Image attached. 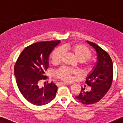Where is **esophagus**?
I'll use <instances>...</instances> for the list:
<instances>
[{
  "mask_svg": "<svg viewBox=\"0 0 123 123\" xmlns=\"http://www.w3.org/2000/svg\"><path fill=\"white\" fill-rule=\"evenodd\" d=\"M59 85H66V84H69V83L67 82H59L58 83Z\"/></svg>",
  "mask_w": 123,
  "mask_h": 123,
  "instance_id": "34e87169",
  "label": "esophagus"
}]
</instances>
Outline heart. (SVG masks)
I'll use <instances>...</instances> for the list:
<instances>
[{
    "instance_id": "1",
    "label": "heart",
    "mask_w": 123,
    "mask_h": 123,
    "mask_svg": "<svg viewBox=\"0 0 123 123\" xmlns=\"http://www.w3.org/2000/svg\"><path fill=\"white\" fill-rule=\"evenodd\" d=\"M69 51L78 60L79 63L84 71L89 73L92 71L95 65L88 58L91 57V53L86 46L81 44L69 46H64L61 49H55L50 55V61L53 65L59 63L63 56V51ZM77 72L66 67H62L55 72V75L58 79L69 81L72 79V74H76Z\"/></svg>"
}]
</instances>
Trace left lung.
Segmentation results:
<instances>
[{
    "label": "left lung",
    "mask_w": 123,
    "mask_h": 123,
    "mask_svg": "<svg viewBox=\"0 0 123 123\" xmlns=\"http://www.w3.org/2000/svg\"><path fill=\"white\" fill-rule=\"evenodd\" d=\"M95 49L97 53V62L92 72L87 75L86 83L91 87L90 91L81 87L79 95L75 97L79 102L85 105H92L98 102L110 89L113 77L112 59L107 52L98 45L86 41Z\"/></svg>",
    "instance_id": "obj_1"
}]
</instances>
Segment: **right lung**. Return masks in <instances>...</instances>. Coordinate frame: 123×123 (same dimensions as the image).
Returning <instances> with one entry per match:
<instances>
[{"label": "right lung", "instance_id": "add662e5", "mask_svg": "<svg viewBox=\"0 0 123 123\" xmlns=\"http://www.w3.org/2000/svg\"><path fill=\"white\" fill-rule=\"evenodd\" d=\"M60 40L41 42L27 46L19 56L14 72L17 86L21 94L31 104L42 106L53 100L57 87L53 82L41 87L39 83L46 79L49 58Z\"/></svg>", "mask_w": 123, "mask_h": 123}]
</instances>
